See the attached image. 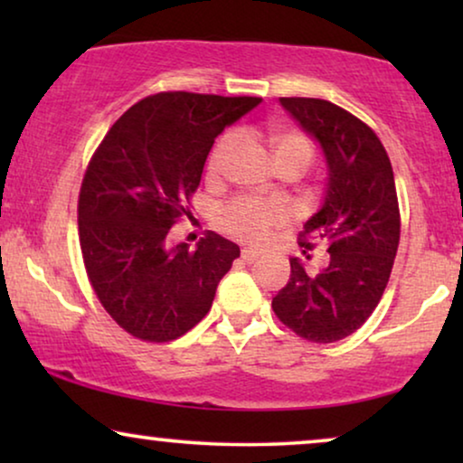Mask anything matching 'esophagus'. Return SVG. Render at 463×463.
Segmentation results:
<instances>
[{
    "instance_id": "obj_1",
    "label": "esophagus",
    "mask_w": 463,
    "mask_h": 463,
    "mask_svg": "<svg viewBox=\"0 0 463 463\" xmlns=\"http://www.w3.org/2000/svg\"><path fill=\"white\" fill-rule=\"evenodd\" d=\"M240 259H242L244 263H255L257 259H259V252H255V250H249V249H244V250H242V255H240Z\"/></svg>"
}]
</instances>
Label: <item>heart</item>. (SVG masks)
Wrapping results in <instances>:
<instances>
[{
    "instance_id": "1",
    "label": "heart",
    "mask_w": 463,
    "mask_h": 463,
    "mask_svg": "<svg viewBox=\"0 0 463 463\" xmlns=\"http://www.w3.org/2000/svg\"><path fill=\"white\" fill-rule=\"evenodd\" d=\"M232 145L233 135H225L219 138L217 145H214L211 151V157H208V175L219 173L221 164H223ZM268 145L271 156H274L276 166L278 164L295 162L306 170L309 160H312L309 141L303 135H299V132L271 128L268 132ZM276 221H280V213H278L274 206L265 204V202L255 198H240L236 202H232L230 206H225L223 213H221V227H223L230 236L249 244L261 242Z\"/></svg>"
}]
</instances>
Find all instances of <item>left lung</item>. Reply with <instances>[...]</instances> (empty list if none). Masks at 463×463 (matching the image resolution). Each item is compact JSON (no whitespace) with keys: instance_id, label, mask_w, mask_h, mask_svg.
Wrapping results in <instances>:
<instances>
[{"instance_id":"obj_1","label":"left lung","mask_w":463,"mask_h":463,"mask_svg":"<svg viewBox=\"0 0 463 463\" xmlns=\"http://www.w3.org/2000/svg\"><path fill=\"white\" fill-rule=\"evenodd\" d=\"M280 105L325 156V198L303 225L301 246L322 240L328 263L307 274L301 259H290V278L271 307L299 337L333 344L364 325L390 280L401 240L394 173L375 132L352 113L322 99Z\"/></svg>"}]
</instances>
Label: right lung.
Segmentation results:
<instances>
[{"label": "right lung", "instance_id": "add662e5", "mask_svg": "<svg viewBox=\"0 0 463 463\" xmlns=\"http://www.w3.org/2000/svg\"><path fill=\"white\" fill-rule=\"evenodd\" d=\"M259 97L160 92L132 105L107 132L81 183L78 223L99 301L143 341L185 335L208 314L238 244L211 232L189 250L168 230L200 185L214 138Z\"/></svg>", "mask_w": 463, "mask_h": 463}]
</instances>
